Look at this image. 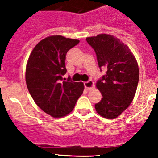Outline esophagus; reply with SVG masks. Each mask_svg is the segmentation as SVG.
<instances>
[{
    "mask_svg": "<svg viewBox=\"0 0 158 158\" xmlns=\"http://www.w3.org/2000/svg\"><path fill=\"white\" fill-rule=\"evenodd\" d=\"M84 86H85V88L87 90H90V89H92L94 86L93 81L89 80L87 81V82H84Z\"/></svg>",
    "mask_w": 158,
    "mask_h": 158,
    "instance_id": "obj_1",
    "label": "esophagus"
}]
</instances>
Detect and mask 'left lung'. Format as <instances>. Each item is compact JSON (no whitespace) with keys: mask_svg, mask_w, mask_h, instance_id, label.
I'll return each mask as SVG.
<instances>
[{"mask_svg":"<svg viewBox=\"0 0 158 158\" xmlns=\"http://www.w3.org/2000/svg\"><path fill=\"white\" fill-rule=\"evenodd\" d=\"M86 41L96 53L100 69H107L96 82L102 98L95 105V110L103 118H115L135 97L139 79L138 63L128 46L115 36L102 33L87 37Z\"/></svg>","mask_w":158,"mask_h":158,"instance_id":"1","label":"left lung"}]
</instances>
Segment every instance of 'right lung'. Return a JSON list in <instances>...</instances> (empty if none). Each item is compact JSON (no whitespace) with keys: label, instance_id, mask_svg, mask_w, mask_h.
<instances>
[{"label":"right lung","instance_id":"obj_1","mask_svg":"<svg viewBox=\"0 0 158 158\" xmlns=\"http://www.w3.org/2000/svg\"><path fill=\"white\" fill-rule=\"evenodd\" d=\"M78 40L56 35L42 40L33 48L26 67V83L35 103L53 118L66 116L74 109L84 90L66 73V55Z\"/></svg>","mask_w":158,"mask_h":158}]
</instances>
